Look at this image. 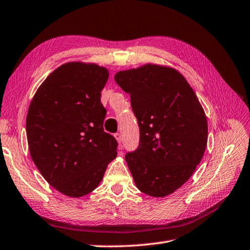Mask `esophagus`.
<instances>
[{"label":"esophagus","instance_id":"34e87169","mask_svg":"<svg viewBox=\"0 0 250 250\" xmlns=\"http://www.w3.org/2000/svg\"><path fill=\"white\" fill-rule=\"evenodd\" d=\"M115 138L117 139V141L119 143V148L123 149V145H121V143H122V135H121V133L117 132V133H115Z\"/></svg>","mask_w":250,"mask_h":250}]
</instances>
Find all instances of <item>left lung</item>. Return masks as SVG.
I'll list each match as a JSON object with an SVG mask.
<instances>
[{
  "label": "left lung",
  "instance_id": "obj_1",
  "mask_svg": "<svg viewBox=\"0 0 250 250\" xmlns=\"http://www.w3.org/2000/svg\"><path fill=\"white\" fill-rule=\"evenodd\" d=\"M115 80L130 95L140 128L137 150L125 161L135 186L165 197L188 180L207 148L204 110L186 78L172 67L145 64L120 71Z\"/></svg>",
  "mask_w": 250,
  "mask_h": 250
}]
</instances>
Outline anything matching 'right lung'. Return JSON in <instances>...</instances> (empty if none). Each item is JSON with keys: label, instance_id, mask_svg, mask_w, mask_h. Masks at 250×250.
<instances>
[{"label": "right lung", "instance_id": "1", "mask_svg": "<svg viewBox=\"0 0 250 250\" xmlns=\"http://www.w3.org/2000/svg\"><path fill=\"white\" fill-rule=\"evenodd\" d=\"M107 79L103 66L67 62L49 75L30 103V155L49 185L69 197L93 192L117 156L118 142L103 128L101 90Z\"/></svg>", "mask_w": 250, "mask_h": 250}]
</instances>
